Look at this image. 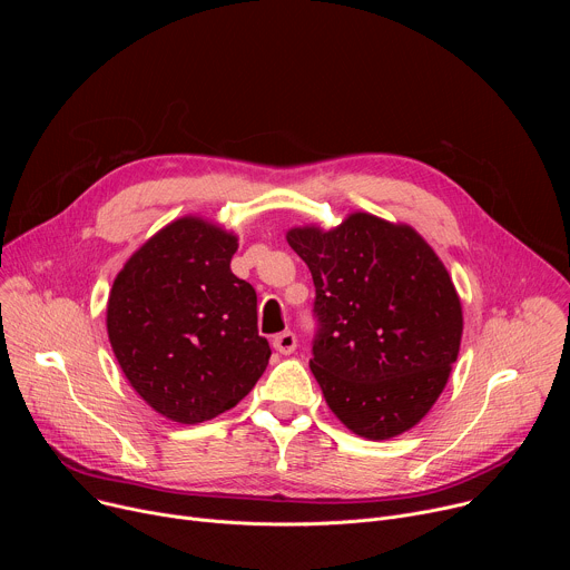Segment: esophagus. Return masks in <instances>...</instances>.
I'll list each match as a JSON object with an SVG mask.
<instances>
[{
	"label": "esophagus",
	"instance_id": "1",
	"mask_svg": "<svg viewBox=\"0 0 570 570\" xmlns=\"http://www.w3.org/2000/svg\"><path fill=\"white\" fill-rule=\"evenodd\" d=\"M273 347L279 352V354H293L295 347H297V336L293 332H282L273 338Z\"/></svg>",
	"mask_w": 570,
	"mask_h": 570
}]
</instances>
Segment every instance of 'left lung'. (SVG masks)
<instances>
[{
	"mask_svg": "<svg viewBox=\"0 0 570 570\" xmlns=\"http://www.w3.org/2000/svg\"><path fill=\"white\" fill-rule=\"evenodd\" d=\"M286 238L313 277L308 365L330 409L367 440L413 429L460 350L462 306L444 264L413 227L363 212Z\"/></svg>",
	"mask_w": 570,
	"mask_h": 570,
	"instance_id": "obj_1",
	"label": "left lung"
}]
</instances>
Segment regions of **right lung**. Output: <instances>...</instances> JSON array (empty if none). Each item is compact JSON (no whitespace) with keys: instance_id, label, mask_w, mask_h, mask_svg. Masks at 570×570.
<instances>
[{"instance_id":"obj_1","label":"right lung","mask_w":570,"mask_h":570,"mask_svg":"<svg viewBox=\"0 0 570 570\" xmlns=\"http://www.w3.org/2000/svg\"><path fill=\"white\" fill-rule=\"evenodd\" d=\"M236 236L180 218L128 259L108 299L112 352L137 394L180 424L234 409L264 374L257 293L229 271Z\"/></svg>"}]
</instances>
